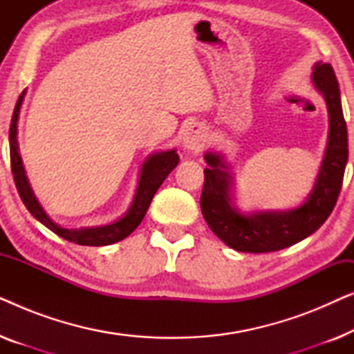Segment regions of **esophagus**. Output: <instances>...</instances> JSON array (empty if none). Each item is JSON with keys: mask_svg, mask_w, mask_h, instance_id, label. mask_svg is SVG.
Listing matches in <instances>:
<instances>
[{"mask_svg": "<svg viewBox=\"0 0 354 354\" xmlns=\"http://www.w3.org/2000/svg\"><path fill=\"white\" fill-rule=\"evenodd\" d=\"M205 143H206V132L200 124L190 125V127L187 129V132L183 133V147H185L188 151L192 153L201 151L203 147H205Z\"/></svg>", "mask_w": 354, "mask_h": 354, "instance_id": "obj_1", "label": "esophagus"}]
</instances>
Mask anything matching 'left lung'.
Segmentation results:
<instances>
[{
	"label": "left lung",
	"instance_id": "left-lung-1",
	"mask_svg": "<svg viewBox=\"0 0 354 354\" xmlns=\"http://www.w3.org/2000/svg\"><path fill=\"white\" fill-rule=\"evenodd\" d=\"M313 82L326 98L330 132L317 182L303 206L285 212L240 214L230 206L229 167L217 154H205L209 167L205 169V185L200 200L203 217L209 229L230 248L243 253H270L283 250L314 234L335 207L348 161L346 122L332 66L317 62L314 66Z\"/></svg>",
	"mask_w": 354,
	"mask_h": 354
}]
</instances>
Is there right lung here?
Returning a JSON list of instances; mask_svg holds the SVG:
<instances>
[{"instance_id":"obj_1","label":"right lung","mask_w":354,"mask_h":354,"mask_svg":"<svg viewBox=\"0 0 354 354\" xmlns=\"http://www.w3.org/2000/svg\"><path fill=\"white\" fill-rule=\"evenodd\" d=\"M24 100V91L19 96L16 108H14L12 119H11V127H9V154H11V171L14 182H16L19 196L30 214L35 217L37 221H40L43 225L48 227L51 232H55L56 235L62 236L67 241L72 243L84 245V246H104L115 243V241L124 240L125 236H129L132 232L140 225V222L143 221L145 214H147L149 205L154 193L158 192V188L161 187V183L166 180V177L172 172V169L178 164V156L176 149L164 153H156L153 156H149L145 161L142 167V176H140L138 188L135 193L133 203L130 206L122 219L109 225L103 227H93V229H66L53 222L50 217L46 216V212L43 211L40 203L37 201V198L33 196V192L28 180L24 172L22 159L19 156V147H17V118H19V109H21Z\"/></svg>"}]
</instances>
